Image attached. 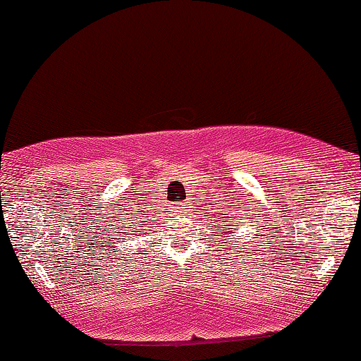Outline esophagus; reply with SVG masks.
Returning a JSON list of instances; mask_svg holds the SVG:
<instances>
[{
	"label": "esophagus",
	"mask_w": 361,
	"mask_h": 361,
	"mask_svg": "<svg viewBox=\"0 0 361 361\" xmlns=\"http://www.w3.org/2000/svg\"><path fill=\"white\" fill-rule=\"evenodd\" d=\"M176 206H178L180 211H185V207H186V202H178V204H176Z\"/></svg>",
	"instance_id": "obj_1"
}]
</instances>
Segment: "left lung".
Returning a JSON list of instances; mask_svg holds the SVG:
<instances>
[{
    "mask_svg": "<svg viewBox=\"0 0 361 361\" xmlns=\"http://www.w3.org/2000/svg\"><path fill=\"white\" fill-rule=\"evenodd\" d=\"M224 215V217L222 218L221 215H220V220H219V224H222L220 225V227L215 230V232L219 233V236L222 235V233H228V232H225V230H230V227H233V224L232 222H235V220L232 219V217H228L227 214H222ZM232 232L235 233V228H232Z\"/></svg>",
    "mask_w": 361,
    "mask_h": 361,
    "instance_id": "1",
    "label": "left lung"
}]
</instances>
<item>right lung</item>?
<instances>
[{
    "label": "right lung",
    "instance_id": "1",
    "mask_svg": "<svg viewBox=\"0 0 361 361\" xmlns=\"http://www.w3.org/2000/svg\"><path fill=\"white\" fill-rule=\"evenodd\" d=\"M129 228H131V227H129Z\"/></svg>",
    "mask_w": 361,
    "mask_h": 361
}]
</instances>
